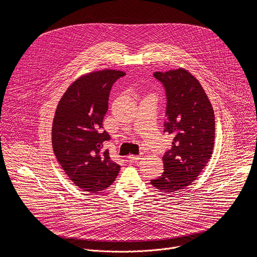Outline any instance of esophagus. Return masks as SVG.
<instances>
[{
    "mask_svg": "<svg viewBox=\"0 0 257 257\" xmlns=\"http://www.w3.org/2000/svg\"><path fill=\"white\" fill-rule=\"evenodd\" d=\"M141 155H139V156H135V155H129L128 156V161H130V162H135V161H138V160H140L141 159Z\"/></svg>",
    "mask_w": 257,
    "mask_h": 257,
    "instance_id": "obj_1",
    "label": "esophagus"
}]
</instances>
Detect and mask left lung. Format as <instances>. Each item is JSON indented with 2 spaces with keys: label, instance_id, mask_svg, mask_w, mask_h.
<instances>
[{
  "label": "left lung",
  "instance_id": "8db88e82",
  "mask_svg": "<svg viewBox=\"0 0 257 257\" xmlns=\"http://www.w3.org/2000/svg\"><path fill=\"white\" fill-rule=\"evenodd\" d=\"M167 93L165 132L172 149L163 157L164 173L151 184L161 192L185 189L208 163L214 144V113L200 82L184 68L155 72Z\"/></svg>",
  "mask_w": 257,
  "mask_h": 257
}]
</instances>
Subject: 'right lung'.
<instances>
[{"label": "right lung", "instance_id": "obj_1", "mask_svg": "<svg viewBox=\"0 0 257 257\" xmlns=\"http://www.w3.org/2000/svg\"><path fill=\"white\" fill-rule=\"evenodd\" d=\"M126 75L104 69L84 74L60 99L53 121L54 154L68 178L80 189L97 193L113 184L120 166L102 151L109 135L102 131L108 95L114 82Z\"/></svg>", "mask_w": 257, "mask_h": 257}]
</instances>
